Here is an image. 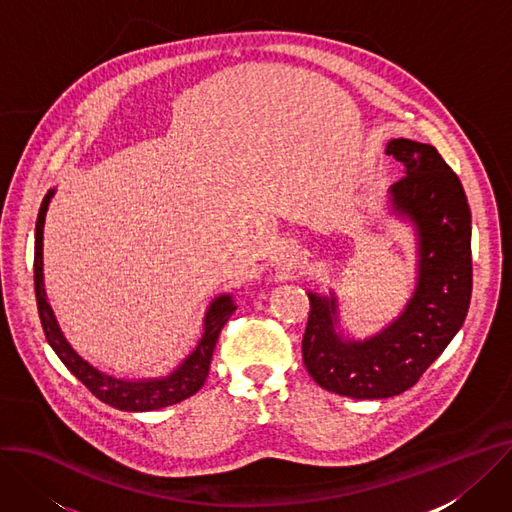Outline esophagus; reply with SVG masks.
<instances>
[{"instance_id":"obj_1","label":"esophagus","mask_w":512,"mask_h":512,"mask_svg":"<svg viewBox=\"0 0 512 512\" xmlns=\"http://www.w3.org/2000/svg\"><path fill=\"white\" fill-rule=\"evenodd\" d=\"M273 265L282 271H292L300 265V251L294 245H284L273 257Z\"/></svg>"}]
</instances>
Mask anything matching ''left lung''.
Listing matches in <instances>:
<instances>
[{
  "label": "left lung",
  "mask_w": 512,
  "mask_h": 512,
  "mask_svg": "<svg viewBox=\"0 0 512 512\" xmlns=\"http://www.w3.org/2000/svg\"><path fill=\"white\" fill-rule=\"evenodd\" d=\"M386 155L404 167L390 188L392 210L416 230V288L378 335L353 341L337 331V298L308 292L302 357L329 392L374 400L412 388L466 320L472 298V214L459 177L435 147L394 138Z\"/></svg>",
  "instance_id": "8db88e82"
}]
</instances>
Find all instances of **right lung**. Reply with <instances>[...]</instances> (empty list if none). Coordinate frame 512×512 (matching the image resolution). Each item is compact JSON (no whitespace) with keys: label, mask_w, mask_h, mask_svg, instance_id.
I'll list each match as a JSON object with an SVG mask.
<instances>
[{"label":"right lung","mask_w":512,"mask_h":512,"mask_svg":"<svg viewBox=\"0 0 512 512\" xmlns=\"http://www.w3.org/2000/svg\"><path fill=\"white\" fill-rule=\"evenodd\" d=\"M55 196V190H49L44 196L34 230V292H36V306L38 316L46 341L53 347L57 357L65 363L71 374L102 402L126 410V412H147L159 410L171 404H177L185 398L194 396L206 382L212 353L218 341V335L226 320L237 310L235 300L230 294H222L212 300L204 316V333L198 341V347L185 357L169 376L163 378H149V380H120L114 376L104 374L98 367L87 363L77 351L67 343L63 337L59 322L51 304L46 302L44 290V275H42V237H44V218L49 204Z\"/></svg>","instance_id":"obj_1"}]
</instances>
